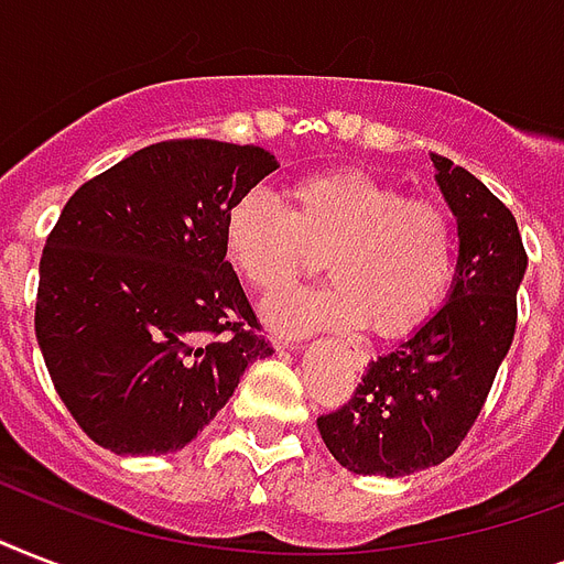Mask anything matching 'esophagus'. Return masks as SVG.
<instances>
[{
  "label": "esophagus",
  "instance_id": "1",
  "mask_svg": "<svg viewBox=\"0 0 564 564\" xmlns=\"http://www.w3.org/2000/svg\"><path fill=\"white\" fill-rule=\"evenodd\" d=\"M345 354H348V362H351L354 369H362V366H366V362H369V354L362 351L360 345L345 343Z\"/></svg>",
  "mask_w": 564,
  "mask_h": 564
}]
</instances>
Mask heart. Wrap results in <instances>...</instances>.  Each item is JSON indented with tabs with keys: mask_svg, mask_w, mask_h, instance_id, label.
Instances as JSON below:
<instances>
[{
	"mask_svg": "<svg viewBox=\"0 0 564 564\" xmlns=\"http://www.w3.org/2000/svg\"><path fill=\"white\" fill-rule=\"evenodd\" d=\"M283 204L254 189L225 216V257L248 290L283 299L318 272L330 286L269 307L283 330L362 327L406 336L421 327L454 286L459 228L433 195H406L362 170L310 172L283 187Z\"/></svg>",
	"mask_w": 564,
	"mask_h": 564,
	"instance_id": "heart-1",
	"label": "heart"
}]
</instances>
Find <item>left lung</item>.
I'll use <instances>...</instances> for the list:
<instances>
[{
    "label": "left lung",
    "instance_id": "1",
    "mask_svg": "<svg viewBox=\"0 0 564 564\" xmlns=\"http://www.w3.org/2000/svg\"><path fill=\"white\" fill-rule=\"evenodd\" d=\"M433 163L459 221V272L445 307L369 362L351 401L318 415L327 451L354 474L403 477L445 463L474 427L516 336L527 269L516 216L445 154Z\"/></svg>",
    "mask_w": 564,
    "mask_h": 564
}]
</instances>
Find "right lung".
Here are the masks:
<instances>
[{
    "mask_svg": "<svg viewBox=\"0 0 564 564\" xmlns=\"http://www.w3.org/2000/svg\"><path fill=\"white\" fill-rule=\"evenodd\" d=\"M278 170L260 145L163 140L84 181L40 257L34 330L61 401L117 454L181 451L272 354L225 260L230 204Z\"/></svg>",
    "mask_w": 564,
    "mask_h": 564,
    "instance_id": "add662e5",
    "label": "right lung"
}]
</instances>
